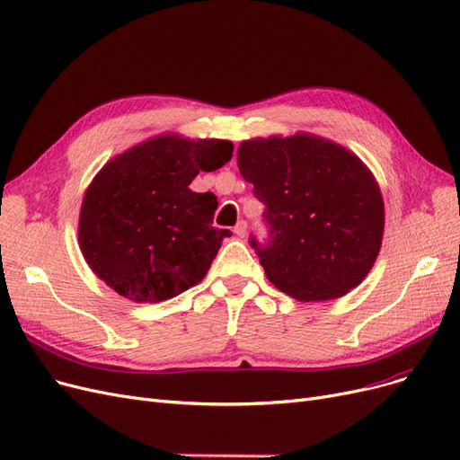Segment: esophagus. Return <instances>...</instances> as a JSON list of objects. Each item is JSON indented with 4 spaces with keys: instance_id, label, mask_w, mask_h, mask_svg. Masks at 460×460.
Masks as SVG:
<instances>
[{
    "instance_id": "1",
    "label": "esophagus",
    "mask_w": 460,
    "mask_h": 460,
    "mask_svg": "<svg viewBox=\"0 0 460 460\" xmlns=\"http://www.w3.org/2000/svg\"><path fill=\"white\" fill-rule=\"evenodd\" d=\"M234 234L237 237H245V234H247V223H245V220H240V223L234 226Z\"/></svg>"
}]
</instances>
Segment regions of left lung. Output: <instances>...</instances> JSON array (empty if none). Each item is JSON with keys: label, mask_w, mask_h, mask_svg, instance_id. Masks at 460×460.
<instances>
[{"label": "left lung", "mask_w": 460, "mask_h": 460, "mask_svg": "<svg viewBox=\"0 0 460 460\" xmlns=\"http://www.w3.org/2000/svg\"><path fill=\"white\" fill-rule=\"evenodd\" d=\"M237 166L266 206L268 240L249 242L275 287L321 302L362 283L381 249L385 208L357 155L311 134L273 136L243 141Z\"/></svg>", "instance_id": "8db88e82"}]
</instances>
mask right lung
Returning a JSON list of instances; mask_svg holds the SVG:
<instances>
[{
	"instance_id": "1",
	"label": "right lung",
	"mask_w": 460,
	"mask_h": 460,
	"mask_svg": "<svg viewBox=\"0 0 460 460\" xmlns=\"http://www.w3.org/2000/svg\"><path fill=\"white\" fill-rule=\"evenodd\" d=\"M226 139L173 134L146 139L107 162L79 215V245L102 281L134 302H162L198 285L230 230L215 228L213 192H192L199 172L232 158Z\"/></svg>"
}]
</instances>
